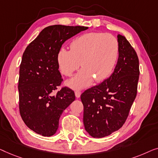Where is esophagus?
Returning <instances> with one entry per match:
<instances>
[{
  "label": "esophagus",
  "instance_id": "esophagus-1",
  "mask_svg": "<svg viewBox=\"0 0 158 158\" xmlns=\"http://www.w3.org/2000/svg\"><path fill=\"white\" fill-rule=\"evenodd\" d=\"M81 91H79V90L75 91V96H76V97H77V98L80 97V96H81Z\"/></svg>",
  "mask_w": 158,
  "mask_h": 158
}]
</instances>
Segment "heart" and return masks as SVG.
Masks as SVG:
<instances>
[{
  "label": "heart",
  "instance_id": "heart-1",
  "mask_svg": "<svg viewBox=\"0 0 158 158\" xmlns=\"http://www.w3.org/2000/svg\"><path fill=\"white\" fill-rule=\"evenodd\" d=\"M71 50L61 48L57 54L60 72L72 76L80 65L81 69L68 84L74 89L90 85L95 79L102 81L112 74L118 60L119 45L117 39L102 32L86 33L75 38L70 44Z\"/></svg>",
  "mask_w": 158,
  "mask_h": 158
}]
</instances>
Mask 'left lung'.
Listing matches in <instances>:
<instances>
[{
    "mask_svg": "<svg viewBox=\"0 0 158 158\" xmlns=\"http://www.w3.org/2000/svg\"><path fill=\"white\" fill-rule=\"evenodd\" d=\"M117 40L119 53L114 72L81 95L84 127L93 137L108 136L120 129L137 95L138 56L124 35L118 34Z\"/></svg>",
    "mask_w": 158,
    "mask_h": 158,
    "instance_id": "8db88e82",
    "label": "left lung"
}]
</instances>
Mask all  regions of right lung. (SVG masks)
<instances>
[{"label":"right lung","instance_id":"add662e5","mask_svg":"<svg viewBox=\"0 0 158 158\" xmlns=\"http://www.w3.org/2000/svg\"><path fill=\"white\" fill-rule=\"evenodd\" d=\"M85 26L54 25L44 28L23 52L19 70V111L24 123L44 137L56 133L62 112L75 100L64 86L57 54L66 40L86 30Z\"/></svg>","mask_w":158,"mask_h":158}]
</instances>
